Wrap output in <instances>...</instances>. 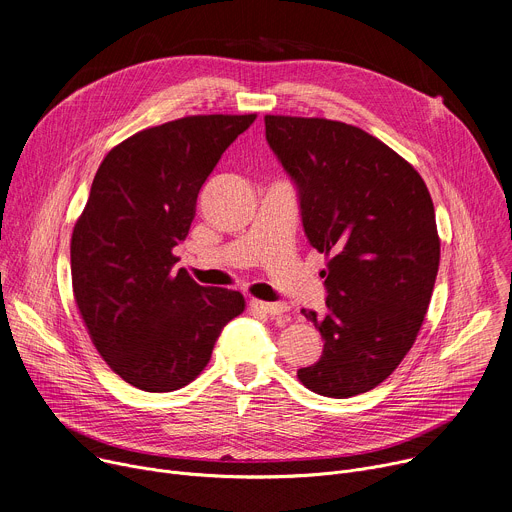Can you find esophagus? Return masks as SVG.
Here are the masks:
<instances>
[{
  "instance_id": "34e87169",
  "label": "esophagus",
  "mask_w": 512,
  "mask_h": 512,
  "mask_svg": "<svg viewBox=\"0 0 512 512\" xmlns=\"http://www.w3.org/2000/svg\"><path fill=\"white\" fill-rule=\"evenodd\" d=\"M251 309L263 315L271 317H286L290 315V306L284 302H263V300H251Z\"/></svg>"
}]
</instances>
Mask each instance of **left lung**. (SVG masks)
Segmentation results:
<instances>
[{
  "label": "left lung",
  "mask_w": 512,
  "mask_h": 512,
  "mask_svg": "<svg viewBox=\"0 0 512 512\" xmlns=\"http://www.w3.org/2000/svg\"><path fill=\"white\" fill-rule=\"evenodd\" d=\"M265 138L296 185L306 238L329 257L327 313L302 309L323 354L296 374L325 397L366 393L410 352L428 311L440 261L432 197L410 162L360 127L265 115Z\"/></svg>",
  "instance_id": "1"
}]
</instances>
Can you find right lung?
Segmentation results:
<instances>
[{
  "label": "right lung",
  "instance_id": "obj_1",
  "mask_svg": "<svg viewBox=\"0 0 512 512\" xmlns=\"http://www.w3.org/2000/svg\"><path fill=\"white\" fill-rule=\"evenodd\" d=\"M257 115H193L144 129L100 162L72 234V284L98 354L148 393L189 385L241 292L199 286L175 271L195 203L226 148Z\"/></svg>",
  "mask_w": 512,
  "mask_h": 512
}]
</instances>
